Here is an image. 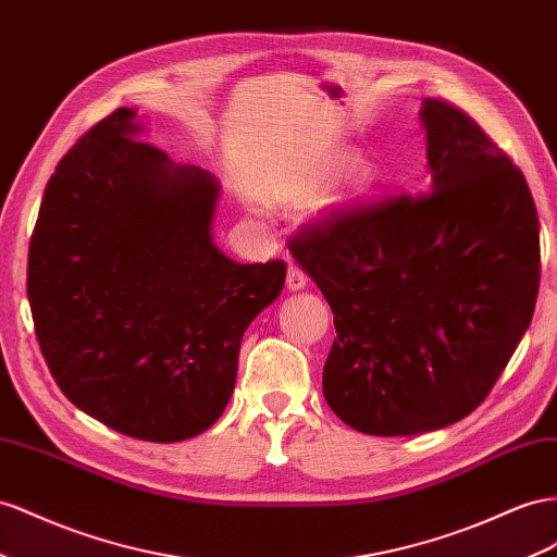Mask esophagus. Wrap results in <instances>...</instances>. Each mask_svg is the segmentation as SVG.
<instances>
[{
	"label": "esophagus",
	"mask_w": 557,
	"mask_h": 557,
	"mask_svg": "<svg viewBox=\"0 0 557 557\" xmlns=\"http://www.w3.org/2000/svg\"><path fill=\"white\" fill-rule=\"evenodd\" d=\"M288 290H302L307 285V274L297 264H288V276H285Z\"/></svg>",
	"instance_id": "obj_1"
}]
</instances>
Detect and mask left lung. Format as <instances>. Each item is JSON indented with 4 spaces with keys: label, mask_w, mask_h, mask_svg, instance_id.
<instances>
[{
    "label": "left lung",
    "mask_w": 557,
    "mask_h": 557,
    "mask_svg": "<svg viewBox=\"0 0 557 557\" xmlns=\"http://www.w3.org/2000/svg\"><path fill=\"white\" fill-rule=\"evenodd\" d=\"M431 187L333 210L290 242L335 313L323 396L370 435L471 414L530 327L539 218L524 175L473 119L422 102Z\"/></svg>",
    "instance_id": "obj_1"
}]
</instances>
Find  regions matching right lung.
I'll list each match as a JSON object with an SVG mask.
<instances>
[{"mask_svg": "<svg viewBox=\"0 0 557 557\" xmlns=\"http://www.w3.org/2000/svg\"><path fill=\"white\" fill-rule=\"evenodd\" d=\"M119 108L58 161L27 255V299L60 391L104 426L177 443L213 426L246 327L285 262L238 264L213 244L218 180L138 140Z\"/></svg>", "mask_w": 557, "mask_h": 557, "instance_id": "obj_1", "label": "right lung"}]
</instances>
